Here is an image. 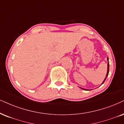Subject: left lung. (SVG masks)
I'll use <instances>...</instances> for the list:
<instances>
[{
	"mask_svg": "<svg viewBox=\"0 0 124 124\" xmlns=\"http://www.w3.org/2000/svg\"><path fill=\"white\" fill-rule=\"evenodd\" d=\"M107 60H108V70H107V73H106V77H105V79H104V81H103V82H102V84H101V85H102L103 84H104V82H105V80H106V78H107V77L108 76V74H109V58H108V57L107 58ZM81 89H83V90H87V89H84V88H82V87H81Z\"/></svg>",
	"mask_w": 124,
	"mask_h": 124,
	"instance_id": "8db88e82",
	"label": "left lung"
}]
</instances>
